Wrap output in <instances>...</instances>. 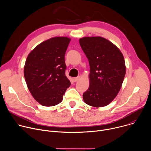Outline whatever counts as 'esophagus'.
<instances>
[{
	"mask_svg": "<svg viewBox=\"0 0 151 151\" xmlns=\"http://www.w3.org/2000/svg\"><path fill=\"white\" fill-rule=\"evenodd\" d=\"M79 79H80V76H78V77H76V78H73L74 82H77V81H78Z\"/></svg>",
	"mask_w": 151,
	"mask_h": 151,
	"instance_id": "esophagus-1",
	"label": "esophagus"
}]
</instances>
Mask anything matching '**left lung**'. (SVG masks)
I'll return each instance as SVG.
<instances>
[{"label": "left lung", "mask_w": 151, "mask_h": 151, "mask_svg": "<svg viewBox=\"0 0 151 151\" xmlns=\"http://www.w3.org/2000/svg\"><path fill=\"white\" fill-rule=\"evenodd\" d=\"M79 44L90 67V86L83 99L93 107L106 106L117 96L123 82L126 71L123 55L101 37H85Z\"/></svg>", "instance_id": "8db88e82"}]
</instances>
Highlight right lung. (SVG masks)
I'll use <instances>...</instances> for the list:
<instances>
[{
    "mask_svg": "<svg viewBox=\"0 0 151 151\" xmlns=\"http://www.w3.org/2000/svg\"><path fill=\"white\" fill-rule=\"evenodd\" d=\"M70 39L55 37L42 42L28 55L24 68L27 87L40 104H59L71 84L66 76L65 56Z\"/></svg>",
    "mask_w": 151,
    "mask_h": 151,
    "instance_id": "obj_1",
    "label": "right lung"
}]
</instances>
